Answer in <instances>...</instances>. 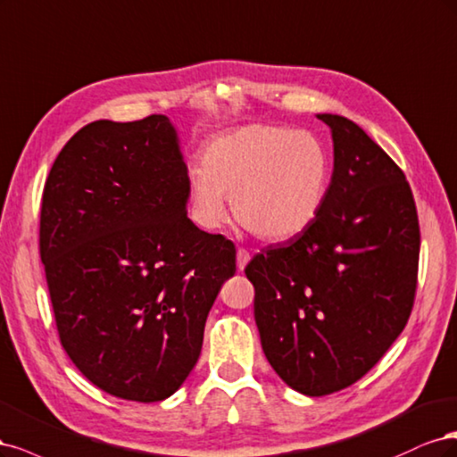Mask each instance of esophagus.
Segmentation results:
<instances>
[{"label": "esophagus", "instance_id": "obj_1", "mask_svg": "<svg viewBox=\"0 0 457 457\" xmlns=\"http://www.w3.org/2000/svg\"><path fill=\"white\" fill-rule=\"evenodd\" d=\"M250 262V253L246 248H237V268L243 271L246 268V263Z\"/></svg>", "mask_w": 457, "mask_h": 457}]
</instances>
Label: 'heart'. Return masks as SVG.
Instances as JSON below:
<instances>
[{"mask_svg":"<svg viewBox=\"0 0 457 457\" xmlns=\"http://www.w3.org/2000/svg\"><path fill=\"white\" fill-rule=\"evenodd\" d=\"M201 165L189 170V203L209 229L226 222L231 199L243 229L263 241H285L313 224L328 194V154L303 129L237 127L204 145Z\"/></svg>","mask_w":457,"mask_h":457,"instance_id":"heart-1","label":"heart"}]
</instances>
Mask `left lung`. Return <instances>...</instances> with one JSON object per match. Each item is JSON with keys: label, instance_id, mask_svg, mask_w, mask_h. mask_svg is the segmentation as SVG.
<instances>
[{"label": "left lung", "instance_id": "left-lung-1", "mask_svg": "<svg viewBox=\"0 0 457 457\" xmlns=\"http://www.w3.org/2000/svg\"><path fill=\"white\" fill-rule=\"evenodd\" d=\"M332 129L334 172L313 224L248 262L262 349L287 386L322 396L361 379L414 307L420 222L401 167L347 117Z\"/></svg>", "mask_w": 457, "mask_h": 457}]
</instances>
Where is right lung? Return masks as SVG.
Returning a JSON list of instances; mask_svg holds the SVG:
<instances>
[{
    "label": "right lung",
    "mask_w": 457,
    "mask_h": 457,
    "mask_svg": "<svg viewBox=\"0 0 457 457\" xmlns=\"http://www.w3.org/2000/svg\"><path fill=\"white\" fill-rule=\"evenodd\" d=\"M189 179L167 115L93 121L43 187L39 256L61 344L98 389L157 403L201 355L235 275V245L187 218Z\"/></svg>",
    "instance_id": "obj_1"
}]
</instances>
